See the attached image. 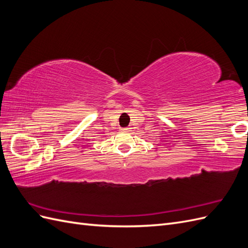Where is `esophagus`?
Returning <instances> with one entry per match:
<instances>
[{
	"mask_svg": "<svg viewBox=\"0 0 248 248\" xmlns=\"http://www.w3.org/2000/svg\"><path fill=\"white\" fill-rule=\"evenodd\" d=\"M125 132H129L130 131V128H129V127H127V128H124L123 129Z\"/></svg>",
	"mask_w": 248,
	"mask_h": 248,
	"instance_id": "obj_1",
	"label": "esophagus"
}]
</instances>
